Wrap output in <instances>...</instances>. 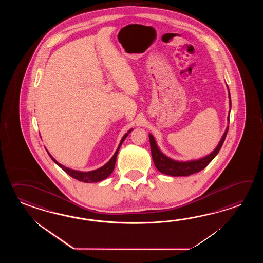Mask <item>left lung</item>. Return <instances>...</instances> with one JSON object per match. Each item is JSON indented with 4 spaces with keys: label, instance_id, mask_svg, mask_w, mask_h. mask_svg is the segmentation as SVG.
I'll use <instances>...</instances> for the list:
<instances>
[{
    "label": "left lung",
    "instance_id": "obj_1",
    "mask_svg": "<svg viewBox=\"0 0 263 263\" xmlns=\"http://www.w3.org/2000/svg\"><path fill=\"white\" fill-rule=\"evenodd\" d=\"M228 89H229V86H228ZM229 107L231 108V100H230L229 90ZM229 112H230V111H229ZM228 121L229 123V117L228 118ZM228 130H229V126L227 127V129L224 130L223 136L219 142L218 145L215 147V149L211 154L203 157L201 159L186 161V162L175 161L173 159L166 156L165 154H163L162 151H160L159 146L157 145L156 141H155V138L153 137V135L149 134L151 155H152L154 164L161 173L165 174L168 176H172V177H185V176H190L192 174L197 173V172L201 171L202 169L206 167L208 164L213 161L214 157L218 154L219 151L223 145V141L226 139Z\"/></svg>",
    "mask_w": 263,
    "mask_h": 263
}]
</instances>
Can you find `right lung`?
I'll return each instance as SVG.
<instances>
[{"mask_svg": "<svg viewBox=\"0 0 263 263\" xmlns=\"http://www.w3.org/2000/svg\"><path fill=\"white\" fill-rule=\"evenodd\" d=\"M132 130H133V129H129L127 134H124V136L122 137L121 141H120L118 148H117V151L115 152V154L112 155V158L110 159V161L107 162L106 164H104L103 166L98 168V169H96V170H93V171L83 172V171H77V170H73V169H70V168L66 167V166H64L61 163H59V162H57L55 159L51 156L50 153L48 152V151H47V152H48V154L50 155L51 160L55 162L58 166H60L66 173L68 174L70 177H72L73 179H78L79 181H83V182H86V183L99 182V181H101V180L106 179V178H108V177L112 174V170H114L115 165H116V161H117L118 151H119L120 146L122 145L124 140L127 138V136L129 135V133H130Z\"/></svg>", "mask_w": 263, "mask_h": 263, "instance_id": "add662e5", "label": "right lung"}]
</instances>
